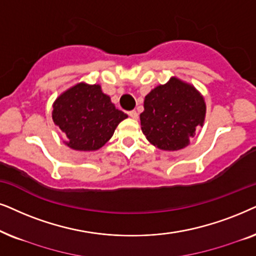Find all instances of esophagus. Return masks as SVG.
<instances>
[{
  "label": "esophagus",
  "mask_w": 256,
  "mask_h": 256,
  "mask_svg": "<svg viewBox=\"0 0 256 256\" xmlns=\"http://www.w3.org/2000/svg\"><path fill=\"white\" fill-rule=\"evenodd\" d=\"M128 116H130L132 119H138V114H137V111H134V110L128 112Z\"/></svg>",
  "instance_id": "esophagus-1"
}]
</instances>
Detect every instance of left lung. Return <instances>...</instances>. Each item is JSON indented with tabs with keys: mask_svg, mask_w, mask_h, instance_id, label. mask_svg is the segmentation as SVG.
<instances>
[{
	"mask_svg": "<svg viewBox=\"0 0 256 256\" xmlns=\"http://www.w3.org/2000/svg\"><path fill=\"white\" fill-rule=\"evenodd\" d=\"M206 104L193 85L172 77L153 88L144 100L142 131L152 145L164 151H178L190 144L196 128L202 126Z\"/></svg>",
	"mask_w": 256,
	"mask_h": 256,
	"instance_id": "1",
	"label": "left lung"
}]
</instances>
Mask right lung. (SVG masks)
Instances as JSON below:
<instances>
[{
    "label": "right lung",
    "mask_w": 256,
    "mask_h": 256,
    "mask_svg": "<svg viewBox=\"0 0 256 256\" xmlns=\"http://www.w3.org/2000/svg\"><path fill=\"white\" fill-rule=\"evenodd\" d=\"M52 120L76 151H96L110 140L128 114L116 108L100 85L78 83L54 100Z\"/></svg>",
    "instance_id": "add662e5"
}]
</instances>
